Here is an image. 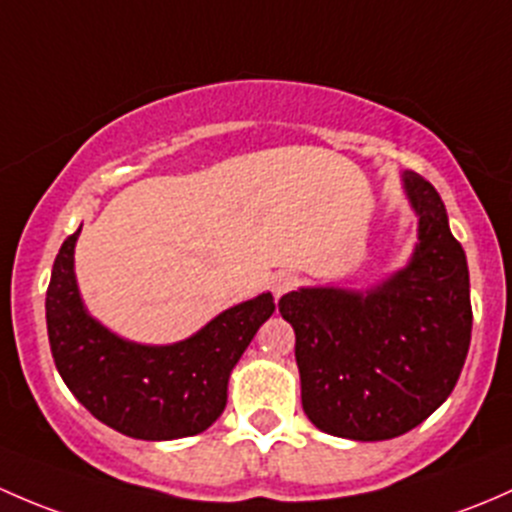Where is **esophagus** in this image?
Returning a JSON list of instances; mask_svg holds the SVG:
<instances>
[{
  "label": "esophagus",
  "instance_id": "esophagus-1",
  "mask_svg": "<svg viewBox=\"0 0 512 512\" xmlns=\"http://www.w3.org/2000/svg\"><path fill=\"white\" fill-rule=\"evenodd\" d=\"M295 286H298V276H295L293 271H278L271 281V291L276 298H281V295L293 291Z\"/></svg>",
  "mask_w": 512,
  "mask_h": 512
}]
</instances>
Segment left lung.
Returning <instances> with one entry per match:
<instances>
[{
	"mask_svg": "<svg viewBox=\"0 0 512 512\" xmlns=\"http://www.w3.org/2000/svg\"><path fill=\"white\" fill-rule=\"evenodd\" d=\"M404 189L419 214L412 261L370 291L300 288L278 300L295 330L300 399L325 434L402 436L453 392L471 345V283L439 192L416 172Z\"/></svg>",
	"mask_w": 512,
	"mask_h": 512,
	"instance_id": "obj_1",
	"label": "left lung"
}]
</instances>
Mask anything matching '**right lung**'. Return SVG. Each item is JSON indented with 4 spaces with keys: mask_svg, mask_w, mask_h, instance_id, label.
Wrapping results in <instances>:
<instances>
[{
    "mask_svg": "<svg viewBox=\"0 0 512 512\" xmlns=\"http://www.w3.org/2000/svg\"><path fill=\"white\" fill-rule=\"evenodd\" d=\"M78 231L63 241L46 291L51 355L66 387L98 421L133 439L170 441L209 429L226 407L231 370L276 310L273 295L224 310L175 345H138L83 308L73 273Z\"/></svg>",
    "mask_w": 512,
    "mask_h": 512,
    "instance_id": "1",
    "label": "right lung"
}]
</instances>
